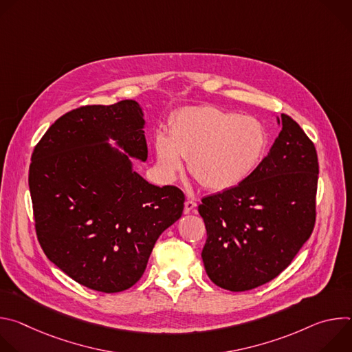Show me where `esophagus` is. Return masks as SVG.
Segmentation results:
<instances>
[{
	"instance_id": "34e87169",
	"label": "esophagus",
	"mask_w": 352,
	"mask_h": 352,
	"mask_svg": "<svg viewBox=\"0 0 352 352\" xmlns=\"http://www.w3.org/2000/svg\"><path fill=\"white\" fill-rule=\"evenodd\" d=\"M196 202L193 199H186L185 200V206H184V213L185 214H189L190 212H195V209H196Z\"/></svg>"
}]
</instances>
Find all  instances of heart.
Returning <instances> with one entry per match:
<instances>
[{"label": "heart", "mask_w": 352, "mask_h": 352, "mask_svg": "<svg viewBox=\"0 0 352 352\" xmlns=\"http://www.w3.org/2000/svg\"><path fill=\"white\" fill-rule=\"evenodd\" d=\"M267 148L261 121L217 107H186L157 132L155 152L160 174L173 179L188 160L190 175L210 190L235 188L252 175Z\"/></svg>", "instance_id": "1"}]
</instances>
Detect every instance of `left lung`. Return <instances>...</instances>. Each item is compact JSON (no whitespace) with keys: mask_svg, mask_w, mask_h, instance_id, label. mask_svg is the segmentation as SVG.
I'll return each mask as SVG.
<instances>
[{"mask_svg":"<svg viewBox=\"0 0 352 352\" xmlns=\"http://www.w3.org/2000/svg\"><path fill=\"white\" fill-rule=\"evenodd\" d=\"M270 152L235 188L202 199L197 210L208 239L202 259L209 278L234 292L269 283L309 239L316 217L318 155L291 117Z\"/></svg>","mask_w":352,"mask_h":352,"instance_id":"left-lung-1","label":"left lung"}]
</instances>
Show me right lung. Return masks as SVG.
Wrapping results in <instances>:
<instances>
[{"instance_id":"right-lung-1","label":"right lung","mask_w":352,"mask_h":352,"mask_svg":"<svg viewBox=\"0 0 352 352\" xmlns=\"http://www.w3.org/2000/svg\"><path fill=\"white\" fill-rule=\"evenodd\" d=\"M144 124L135 100L86 106L58 118L33 150L29 189L41 249L94 291L131 288L162 232L182 216L181 189L133 171L131 159H147Z\"/></svg>"}]
</instances>
